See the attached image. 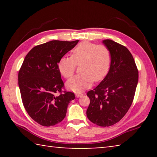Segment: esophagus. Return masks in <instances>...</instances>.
I'll list each match as a JSON object with an SVG mask.
<instances>
[{"mask_svg": "<svg viewBox=\"0 0 157 157\" xmlns=\"http://www.w3.org/2000/svg\"><path fill=\"white\" fill-rule=\"evenodd\" d=\"M75 95H76L77 98H79V97H81L82 95H83V94H82V93H81V92H78V93H76V94H75Z\"/></svg>", "mask_w": 157, "mask_h": 157, "instance_id": "esophagus-1", "label": "esophagus"}]
</instances>
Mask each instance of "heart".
<instances>
[{"label":"heart","mask_w":157,"mask_h":157,"mask_svg":"<svg viewBox=\"0 0 157 157\" xmlns=\"http://www.w3.org/2000/svg\"><path fill=\"white\" fill-rule=\"evenodd\" d=\"M111 62V52L107 47L84 41L73 50L71 57L60 58L58 68L61 74L68 79L75 73L77 65L80 64L81 73L66 83L68 89L78 92L91 86L94 81L103 80L109 71Z\"/></svg>","instance_id":"1"}]
</instances>
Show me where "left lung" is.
I'll list each match as a JSON object with an SVG mask.
<instances>
[{
	"instance_id": "left-lung-1",
	"label": "left lung",
	"mask_w": 157,
	"mask_h": 157,
	"mask_svg": "<svg viewBox=\"0 0 157 157\" xmlns=\"http://www.w3.org/2000/svg\"><path fill=\"white\" fill-rule=\"evenodd\" d=\"M102 42L111 52V66L106 78L87 93L90 104L86 116L93 123L109 127L120 121L131 107L139 71L132 55L125 46L111 39Z\"/></svg>"
}]
</instances>
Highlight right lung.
<instances>
[{
    "mask_svg": "<svg viewBox=\"0 0 157 157\" xmlns=\"http://www.w3.org/2000/svg\"><path fill=\"white\" fill-rule=\"evenodd\" d=\"M78 41L54 40L38 45L28 53L20 68L18 86L23 106L28 115L42 126L62 122L69 102L75 99L73 93L62 91L64 84L58 62Z\"/></svg>",
    "mask_w": 157,
    "mask_h": 157,
    "instance_id": "add662e5",
    "label": "right lung"
}]
</instances>
